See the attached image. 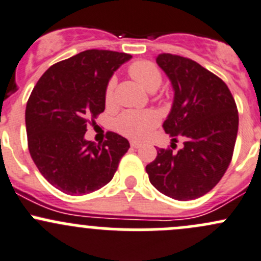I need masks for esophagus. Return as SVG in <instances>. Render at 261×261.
I'll return each instance as SVG.
<instances>
[{"label":"esophagus","instance_id":"esophagus-1","mask_svg":"<svg viewBox=\"0 0 261 261\" xmlns=\"http://www.w3.org/2000/svg\"><path fill=\"white\" fill-rule=\"evenodd\" d=\"M131 147H134V149H139V147L141 146V144L140 143H136V141H131Z\"/></svg>","mask_w":261,"mask_h":261}]
</instances>
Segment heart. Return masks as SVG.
Returning a JSON list of instances; mask_svg holds the SVG:
<instances>
[{
    "instance_id": "b5f03b06",
    "label": "heart",
    "mask_w": 261,
    "mask_h": 261,
    "mask_svg": "<svg viewBox=\"0 0 261 261\" xmlns=\"http://www.w3.org/2000/svg\"><path fill=\"white\" fill-rule=\"evenodd\" d=\"M128 74L149 92H155L162 86V70L156 64L149 60L134 62L128 67ZM115 88L116 78L112 77L105 91V102L107 106H112L115 103ZM158 123L159 115L152 110H128L116 118L115 128L125 138L131 140H143Z\"/></svg>"
}]
</instances>
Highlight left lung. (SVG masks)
<instances>
[{
	"mask_svg": "<svg viewBox=\"0 0 261 261\" xmlns=\"http://www.w3.org/2000/svg\"><path fill=\"white\" fill-rule=\"evenodd\" d=\"M156 63L172 82L174 102L163 128L183 149H159L146 165L160 193L178 201L202 197L221 180L232 159L239 128L235 99L226 83L194 60L163 53Z\"/></svg>",
	"mask_w": 261,
	"mask_h": 261,
	"instance_id": "left-lung-1",
	"label": "left lung"
}]
</instances>
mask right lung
I'll return each instance as SVG.
<instances>
[{
	"label": "right lung",
	"instance_id": "add662e5",
	"mask_svg": "<svg viewBox=\"0 0 261 261\" xmlns=\"http://www.w3.org/2000/svg\"><path fill=\"white\" fill-rule=\"evenodd\" d=\"M126 53L91 49L51 65L26 103L28 146L39 172L70 196L98 191L114 178L130 144L109 131L101 145L87 141L88 123L105 111V91Z\"/></svg>",
	"mask_w": 261,
	"mask_h": 261
}]
</instances>
